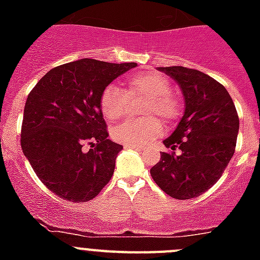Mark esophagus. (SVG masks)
<instances>
[{
    "mask_svg": "<svg viewBox=\"0 0 260 260\" xmlns=\"http://www.w3.org/2000/svg\"><path fill=\"white\" fill-rule=\"evenodd\" d=\"M125 148H127V150H138V151L143 150L141 146H137V144H125Z\"/></svg>",
    "mask_w": 260,
    "mask_h": 260,
    "instance_id": "34e87169",
    "label": "esophagus"
}]
</instances>
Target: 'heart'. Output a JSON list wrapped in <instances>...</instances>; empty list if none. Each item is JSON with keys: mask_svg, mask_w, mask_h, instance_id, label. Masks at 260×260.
Listing matches in <instances>:
<instances>
[{"mask_svg": "<svg viewBox=\"0 0 260 260\" xmlns=\"http://www.w3.org/2000/svg\"><path fill=\"white\" fill-rule=\"evenodd\" d=\"M125 92L116 84L110 83L100 95V109L109 121H117L125 114L126 93L128 98L142 96L147 102L143 108V116L147 118L126 119L113 128L112 135L117 142L123 144L150 143L162 133V123L172 122L178 118L181 112L180 99L171 91V83L164 75L156 71H137L128 74L123 80ZM155 115V117H148Z\"/></svg>", "mask_w": 260, "mask_h": 260, "instance_id": "heart-1", "label": "heart"}]
</instances>
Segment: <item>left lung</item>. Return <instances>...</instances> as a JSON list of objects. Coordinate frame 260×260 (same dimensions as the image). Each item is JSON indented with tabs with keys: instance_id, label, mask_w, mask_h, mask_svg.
I'll return each mask as SVG.
<instances>
[{
	"instance_id": "left-lung-1",
	"label": "left lung",
	"mask_w": 260,
	"mask_h": 260,
	"mask_svg": "<svg viewBox=\"0 0 260 260\" xmlns=\"http://www.w3.org/2000/svg\"><path fill=\"white\" fill-rule=\"evenodd\" d=\"M158 70L181 87L185 113L164 141L172 152H162L151 176L172 198H197L219 181L231 161L240 128L237 110L226 88L210 75L183 66Z\"/></svg>"
}]
</instances>
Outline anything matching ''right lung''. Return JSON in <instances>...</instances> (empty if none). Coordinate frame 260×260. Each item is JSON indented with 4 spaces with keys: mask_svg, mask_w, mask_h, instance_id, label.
I'll list each match as a JSON object with an SVG mask.
<instances>
[{
    "mask_svg": "<svg viewBox=\"0 0 260 260\" xmlns=\"http://www.w3.org/2000/svg\"><path fill=\"white\" fill-rule=\"evenodd\" d=\"M135 66L78 59L53 68L29 92L20 146L36 176L59 198L91 201L113 176L122 146L108 139L100 95Z\"/></svg>",
    "mask_w": 260,
    "mask_h": 260,
    "instance_id": "1",
    "label": "right lung"
}]
</instances>
